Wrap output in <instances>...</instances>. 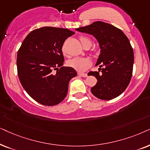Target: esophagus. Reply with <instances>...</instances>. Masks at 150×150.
<instances>
[{"instance_id": "esophagus-1", "label": "esophagus", "mask_w": 150, "mask_h": 150, "mask_svg": "<svg viewBox=\"0 0 150 150\" xmlns=\"http://www.w3.org/2000/svg\"><path fill=\"white\" fill-rule=\"evenodd\" d=\"M78 75L83 77H86L88 76L87 73H78Z\"/></svg>"}]
</instances>
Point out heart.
I'll return each mask as SVG.
<instances>
[{
	"label": "heart",
	"instance_id": "obj_1",
	"mask_svg": "<svg viewBox=\"0 0 150 150\" xmlns=\"http://www.w3.org/2000/svg\"><path fill=\"white\" fill-rule=\"evenodd\" d=\"M79 40H80L81 45H83V47L86 46L92 45V40L89 38L88 37L85 36V35H81L79 37ZM63 54L66 55V52L64 50V48L62 47V49ZM91 64V60L88 57H74L73 59H69L67 62V65L69 67L73 68V69H75L76 71L82 72L86 70Z\"/></svg>",
	"mask_w": 150,
	"mask_h": 150
}]
</instances>
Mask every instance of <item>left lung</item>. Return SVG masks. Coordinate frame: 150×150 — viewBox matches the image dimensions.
Returning <instances> with one entry per match:
<instances>
[{
    "label": "left lung",
    "instance_id": "obj_1",
    "mask_svg": "<svg viewBox=\"0 0 150 150\" xmlns=\"http://www.w3.org/2000/svg\"><path fill=\"white\" fill-rule=\"evenodd\" d=\"M76 30L93 35L101 48L96 64L101 68L98 72L88 73L97 80V84L91 88L93 95L102 100L118 97L126 89L132 75L134 52L128 38L119 28L101 21Z\"/></svg>",
    "mask_w": 150,
    "mask_h": 150
}]
</instances>
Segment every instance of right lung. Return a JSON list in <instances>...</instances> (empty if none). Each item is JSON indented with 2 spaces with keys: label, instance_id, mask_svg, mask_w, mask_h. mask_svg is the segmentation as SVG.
<instances>
[{
  "label": "right lung",
  "instance_id": "obj_1",
  "mask_svg": "<svg viewBox=\"0 0 150 150\" xmlns=\"http://www.w3.org/2000/svg\"><path fill=\"white\" fill-rule=\"evenodd\" d=\"M74 33L57 27L34 29L18 51L20 81L28 95L42 105L52 106L62 102L67 95L69 81L77 75L73 68L62 67L64 58L62 48ZM53 69L57 70L56 74Z\"/></svg>",
  "mask_w": 150,
  "mask_h": 150
}]
</instances>
